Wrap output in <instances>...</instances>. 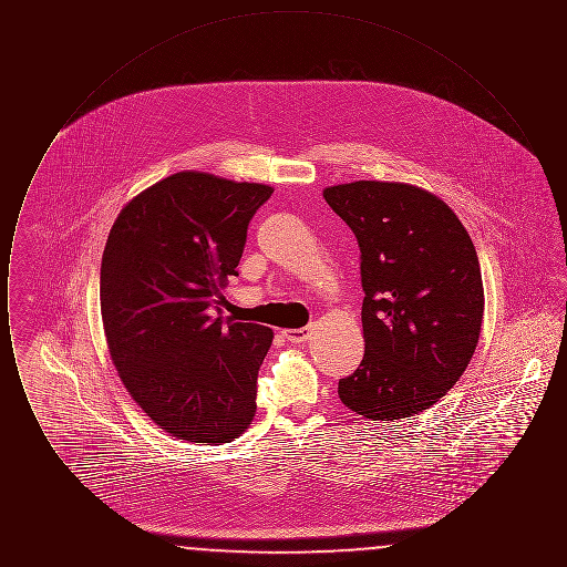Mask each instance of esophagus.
Segmentation results:
<instances>
[{
    "label": "esophagus",
    "instance_id": "1",
    "mask_svg": "<svg viewBox=\"0 0 567 567\" xmlns=\"http://www.w3.org/2000/svg\"><path fill=\"white\" fill-rule=\"evenodd\" d=\"M312 336V327H299V329H282V338L293 342V344H301Z\"/></svg>",
    "mask_w": 567,
    "mask_h": 567
}]
</instances>
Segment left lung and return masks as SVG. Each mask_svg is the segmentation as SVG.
Instances as JSON below:
<instances>
[{"instance_id": "8db88e82", "label": "left lung", "mask_w": 567, "mask_h": 567, "mask_svg": "<svg viewBox=\"0 0 567 567\" xmlns=\"http://www.w3.org/2000/svg\"><path fill=\"white\" fill-rule=\"evenodd\" d=\"M361 250L365 354L338 382L352 412L414 416L463 377L481 338L485 289L458 216L430 190L357 181L323 190Z\"/></svg>"}]
</instances>
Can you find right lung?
<instances>
[{"label": "right lung", "mask_w": 567, "mask_h": 567, "mask_svg": "<svg viewBox=\"0 0 567 567\" xmlns=\"http://www.w3.org/2000/svg\"><path fill=\"white\" fill-rule=\"evenodd\" d=\"M271 193L185 169L137 193L110 229L100 276L110 357L135 404L178 440L218 446L252 423L274 331L210 306L238 276L248 223Z\"/></svg>", "instance_id": "add662e5"}]
</instances>
